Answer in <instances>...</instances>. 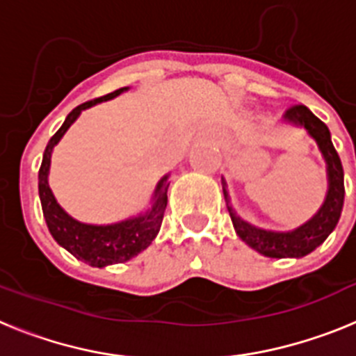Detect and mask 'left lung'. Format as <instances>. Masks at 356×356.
Returning a JSON list of instances; mask_svg holds the SVG:
<instances>
[{"label":"left lung","instance_id":"8db88e82","mask_svg":"<svg viewBox=\"0 0 356 356\" xmlns=\"http://www.w3.org/2000/svg\"><path fill=\"white\" fill-rule=\"evenodd\" d=\"M284 121L292 127L305 128L307 134L316 140L321 155L326 162L328 191L319 210L298 228L289 229V232H275V229L259 228L238 216L237 210L229 203L225 178H222V194H225L226 207H228L235 232L248 246L269 259H301L319 248L341 219L342 205H344V171H342L337 151L332 144L328 127L319 118H316L307 106H291L284 114Z\"/></svg>","mask_w":356,"mask_h":356}]
</instances>
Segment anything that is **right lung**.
Segmentation results:
<instances>
[{"label": "right lung", "mask_w": 356, "mask_h": 356, "mask_svg": "<svg viewBox=\"0 0 356 356\" xmlns=\"http://www.w3.org/2000/svg\"><path fill=\"white\" fill-rule=\"evenodd\" d=\"M128 89L130 87H122V89L114 90V92L106 94L103 97H97L92 102L83 103V105L72 110L71 114L65 118L64 124L49 139L48 146L44 149L42 163H40L39 169V197L49 234L72 257H76L78 260L92 267H106L112 266V264L127 262V260L137 257L140 251L146 250L153 242V238L160 232L163 212H165V207H168L169 175H163L159 184H156L155 193L151 197V207L146 212L128 217L124 221L112 222V225H89V222H81L72 216H69L58 205L56 197L53 196V191L49 188L48 181L51 153L53 147L60 143L65 131L71 128L72 122L80 118L83 110L90 108L97 103L114 99L115 96L127 92Z\"/></svg>", "instance_id": "right-lung-1"}]
</instances>
